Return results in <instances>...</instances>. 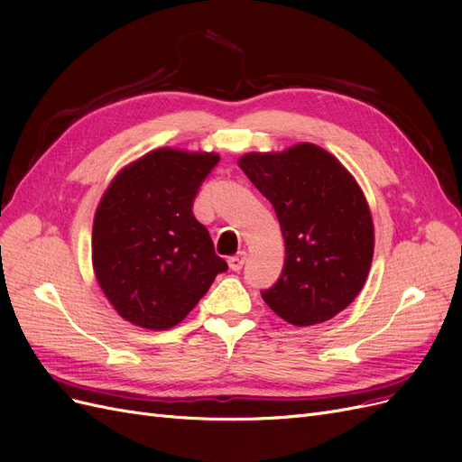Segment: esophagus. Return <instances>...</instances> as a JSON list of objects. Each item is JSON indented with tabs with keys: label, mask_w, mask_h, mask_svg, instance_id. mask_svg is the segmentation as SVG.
I'll use <instances>...</instances> for the list:
<instances>
[{
	"label": "esophagus",
	"mask_w": 462,
	"mask_h": 462,
	"mask_svg": "<svg viewBox=\"0 0 462 462\" xmlns=\"http://www.w3.org/2000/svg\"><path fill=\"white\" fill-rule=\"evenodd\" d=\"M245 260H246V253H239L236 256H231L229 258V268L233 272H241L243 265H245Z\"/></svg>",
	"instance_id": "esophagus-1"
}]
</instances>
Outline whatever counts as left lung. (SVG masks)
<instances>
[{
    "instance_id": "1",
    "label": "left lung",
    "mask_w": 462,
    "mask_h": 462,
    "mask_svg": "<svg viewBox=\"0 0 462 462\" xmlns=\"http://www.w3.org/2000/svg\"><path fill=\"white\" fill-rule=\"evenodd\" d=\"M239 167L275 209L285 265L263 302L292 326H314L351 304L374 256V223L355 177L310 143L250 152Z\"/></svg>"
}]
</instances>
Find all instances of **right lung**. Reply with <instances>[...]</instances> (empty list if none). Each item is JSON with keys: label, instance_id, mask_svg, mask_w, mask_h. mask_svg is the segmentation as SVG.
Returning a JSON list of instances; mask_svg holds the SVG:
<instances>
[{"label": "right lung", "instance_id": "1", "mask_svg": "<svg viewBox=\"0 0 462 462\" xmlns=\"http://www.w3.org/2000/svg\"><path fill=\"white\" fill-rule=\"evenodd\" d=\"M219 156L158 148L114 177L97 204L92 265L117 314L144 329H170L206 295L227 263L192 214Z\"/></svg>", "mask_w": 462, "mask_h": 462}]
</instances>
